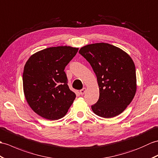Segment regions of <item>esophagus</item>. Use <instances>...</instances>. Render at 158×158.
<instances>
[{"label":"esophagus","mask_w":158,"mask_h":158,"mask_svg":"<svg viewBox=\"0 0 158 158\" xmlns=\"http://www.w3.org/2000/svg\"><path fill=\"white\" fill-rule=\"evenodd\" d=\"M85 91H86V88L84 87V88H83L82 89L80 90V94L81 95H83L84 94H85Z\"/></svg>","instance_id":"1"}]
</instances>
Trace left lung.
I'll list each match as a JSON object with an SVG mask.
<instances>
[{
    "label": "left lung",
    "mask_w": 158,
    "mask_h": 158,
    "mask_svg": "<svg viewBox=\"0 0 158 158\" xmlns=\"http://www.w3.org/2000/svg\"><path fill=\"white\" fill-rule=\"evenodd\" d=\"M89 62L97 77L100 97L91 106L103 118L119 115L130 104L137 90L136 71L129 54L107 43H96L79 51Z\"/></svg>",
    "instance_id": "obj_1"
}]
</instances>
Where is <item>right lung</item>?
<instances>
[{"mask_svg": "<svg viewBox=\"0 0 158 158\" xmlns=\"http://www.w3.org/2000/svg\"><path fill=\"white\" fill-rule=\"evenodd\" d=\"M78 50L67 46L48 48L31 55L25 63V97L31 108L42 118L51 120L62 118L75 99L64 70Z\"/></svg>", "mask_w": 158, "mask_h": 158, "instance_id": "add662e5", "label": "right lung"}]
</instances>
